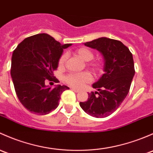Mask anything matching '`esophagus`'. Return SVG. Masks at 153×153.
Masks as SVG:
<instances>
[{
  "instance_id": "1",
  "label": "esophagus",
  "mask_w": 153,
  "mask_h": 153,
  "mask_svg": "<svg viewBox=\"0 0 153 153\" xmlns=\"http://www.w3.org/2000/svg\"><path fill=\"white\" fill-rule=\"evenodd\" d=\"M71 89L72 90V91H75V92H79V91H80V90H79V89H75V88H71Z\"/></svg>"
}]
</instances>
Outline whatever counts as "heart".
<instances>
[{"label":"heart","instance_id":"b5f03b06","mask_svg":"<svg viewBox=\"0 0 153 153\" xmlns=\"http://www.w3.org/2000/svg\"><path fill=\"white\" fill-rule=\"evenodd\" d=\"M75 53H76L77 55L81 57L85 62H89V61L92 60L94 59V53L87 48L82 47L78 48L75 51ZM67 57H68V55L66 53H64L61 56L60 59L59 60V64L60 67L64 65L67 59ZM88 66L93 72H98L102 70L103 64L100 61H96V62H93L88 64ZM91 78V75L87 72H72V73H70L66 75L65 81L72 87L79 89V88L83 87L86 83L90 82Z\"/></svg>","mask_w":153,"mask_h":153}]
</instances>
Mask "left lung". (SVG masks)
Wrapping results in <instances>:
<instances>
[{"instance_id":"obj_1","label":"left lung","mask_w":153,"mask_h":153,"mask_svg":"<svg viewBox=\"0 0 153 153\" xmlns=\"http://www.w3.org/2000/svg\"><path fill=\"white\" fill-rule=\"evenodd\" d=\"M84 45L102 53L105 73L92 85L97 91L88 93L80 106L88 114L103 118L114 112L129 92L135 75L133 55L122 42L112 39L98 38Z\"/></svg>"}]
</instances>
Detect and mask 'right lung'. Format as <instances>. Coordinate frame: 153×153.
Segmentation results:
<instances>
[{
  "mask_svg": "<svg viewBox=\"0 0 153 153\" xmlns=\"http://www.w3.org/2000/svg\"><path fill=\"white\" fill-rule=\"evenodd\" d=\"M71 44L61 45L47 33L27 37L12 53L11 75L19 100L27 110L45 115L59 105L61 94L70 88L46 86V81H55L53 72L64 49Z\"/></svg>",
  "mask_w": 153,
  "mask_h": 153,
  "instance_id": "right-lung-1",
  "label": "right lung"
}]
</instances>
